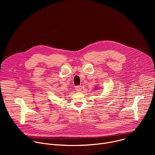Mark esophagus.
Returning <instances> with one entry per match:
<instances>
[{
    "mask_svg": "<svg viewBox=\"0 0 155 155\" xmlns=\"http://www.w3.org/2000/svg\"><path fill=\"white\" fill-rule=\"evenodd\" d=\"M75 90L77 91H80L81 90V86H80V85H78V86H75Z\"/></svg>",
    "mask_w": 155,
    "mask_h": 155,
    "instance_id": "34e87169",
    "label": "esophagus"
}]
</instances>
